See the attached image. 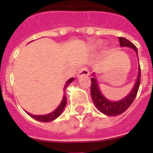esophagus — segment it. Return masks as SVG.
<instances>
[{"label":"esophagus","instance_id":"34e87169","mask_svg":"<svg viewBox=\"0 0 153 153\" xmlns=\"http://www.w3.org/2000/svg\"><path fill=\"white\" fill-rule=\"evenodd\" d=\"M89 74H90V71L86 67H82L78 72V77L82 76V75H89Z\"/></svg>","mask_w":153,"mask_h":153}]
</instances>
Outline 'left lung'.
<instances>
[{"label":"left lung","mask_w":153,"mask_h":153,"mask_svg":"<svg viewBox=\"0 0 153 153\" xmlns=\"http://www.w3.org/2000/svg\"><path fill=\"white\" fill-rule=\"evenodd\" d=\"M119 42H120V45L121 47H128V48H133L137 54L138 57L137 48L133 43H131L129 40L124 38V37H119ZM93 76H94V74H93ZM140 83V67L139 66L137 79L135 85L133 86V90L131 91L130 93L128 94L127 96H126L125 98H122L121 100L117 101V102H111V101L106 99L103 96V94L101 93L99 86L98 85V82H97V79H95V76H94V78H91V93L92 100H93L94 103L96 105V107L98 108V110L102 112V114H105L107 116H117V115H119V114L124 113L133 103L138 92Z\"/></svg>","instance_id":"1"}]
</instances>
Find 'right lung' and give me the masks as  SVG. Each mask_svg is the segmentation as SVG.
Instances as JSON below:
<instances>
[{"label":"right lung","mask_w":153,"mask_h":153,"mask_svg":"<svg viewBox=\"0 0 153 153\" xmlns=\"http://www.w3.org/2000/svg\"><path fill=\"white\" fill-rule=\"evenodd\" d=\"M74 80V78H71V79L68 80V81L66 82L64 86V94H63V97H62V100L60 103V105L58 106V108L55 110H54L53 112L50 113L48 114H46V115H33V114H31L29 113H27L29 116H31L32 118L36 119L37 121H42V122H49V121H51L53 120L56 119L59 116H60V114H62L63 109H64L65 106H66V104H67V97H66V94H65V91L67 89V86L69 85L72 81Z\"/></svg>","instance_id":"1"}]
</instances>
